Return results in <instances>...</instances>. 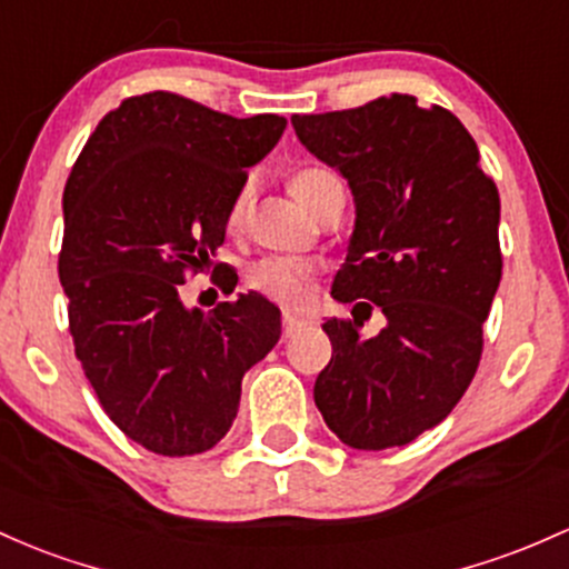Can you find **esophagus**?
<instances>
[{
	"label": "esophagus",
	"instance_id": "1",
	"mask_svg": "<svg viewBox=\"0 0 569 569\" xmlns=\"http://www.w3.org/2000/svg\"><path fill=\"white\" fill-rule=\"evenodd\" d=\"M309 326V320L307 317H298V315H290V311H287V315L282 317V331H284V336L287 339H290L292 333H298V331H303V328Z\"/></svg>",
	"mask_w": 569,
	"mask_h": 569
}]
</instances>
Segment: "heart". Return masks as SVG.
Returning a JSON list of instances; mask_svg holds the SVG:
<instances>
[{"label": "heart", "instance_id": "heart-1", "mask_svg": "<svg viewBox=\"0 0 569 569\" xmlns=\"http://www.w3.org/2000/svg\"><path fill=\"white\" fill-rule=\"evenodd\" d=\"M333 179L336 173L328 168H301L290 176V189L311 211L322 187ZM249 203H252V184H241L228 206L230 230L241 228L249 213ZM247 282L271 301L282 303V307H301L309 296V268L292 258H262L249 266Z\"/></svg>", "mask_w": 569, "mask_h": 569}]
</instances>
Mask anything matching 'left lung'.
<instances>
[{
    "mask_svg": "<svg viewBox=\"0 0 569 569\" xmlns=\"http://www.w3.org/2000/svg\"><path fill=\"white\" fill-rule=\"evenodd\" d=\"M290 121L356 203L331 296L385 315L377 336L360 333L358 320L322 326L333 356L315 405L350 448H399L442 423L478 371L502 279L497 184L467 127L412 94Z\"/></svg>",
    "mask_w": 569,
    "mask_h": 569,
    "instance_id": "8db88e82",
    "label": "left lung"
}]
</instances>
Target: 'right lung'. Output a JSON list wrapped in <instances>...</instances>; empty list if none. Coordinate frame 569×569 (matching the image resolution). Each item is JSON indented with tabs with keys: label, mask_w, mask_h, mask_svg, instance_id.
<instances>
[{
	"label": "right lung",
	"mask_w": 569,
	"mask_h": 569,
	"mask_svg": "<svg viewBox=\"0 0 569 569\" xmlns=\"http://www.w3.org/2000/svg\"><path fill=\"white\" fill-rule=\"evenodd\" d=\"M284 127L151 91L102 116L67 179L59 279L76 356L108 418L151 453L211 450L243 375L282 336L260 292L203 311L181 284L222 247L236 189Z\"/></svg>",
	"instance_id": "add662e5"
}]
</instances>
